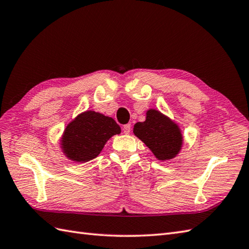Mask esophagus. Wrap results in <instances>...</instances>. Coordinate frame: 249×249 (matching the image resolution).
Here are the masks:
<instances>
[{"mask_svg": "<svg viewBox=\"0 0 249 249\" xmlns=\"http://www.w3.org/2000/svg\"><path fill=\"white\" fill-rule=\"evenodd\" d=\"M131 131V125L130 124H126L123 126V132L125 133V135H129Z\"/></svg>", "mask_w": 249, "mask_h": 249, "instance_id": "1", "label": "esophagus"}]
</instances>
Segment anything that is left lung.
Returning a JSON list of instances; mask_svg holds the SVG:
<instances>
[{
	"label": "left lung",
	"mask_w": 249,
	"mask_h": 249,
	"mask_svg": "<svg viewBox=\"0 0 249 249\" xmlns=\"http://www.w3.org/2000/svg\"><path fill=\"white\" fill-rule=\"evenodd\" d=\"M133 133L160 161L174 159L179 154L183 137L178 124L157 109H148L144 122L133 126Z\"/></svg>",
	"instance_id": "left-lung-1"
}]
</instances>
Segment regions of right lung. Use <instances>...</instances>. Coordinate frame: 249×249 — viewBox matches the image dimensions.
<instances>
[{"mask_svg": "<svg viewBox=\"0 0 249 249\" xmlns=\"http://www.w3.org/2000/svg\"><path fill=\"white\" fill-rule=\"evenodd\" d=\"M119 133L121 127L112 118L87 110L66 126L61 139V148L69 160L88 162L97 158L108 140Z\"/></svg>", "mask_w": 249, "mask_h": 249, "instance_id": "obj_1", "label": "right lung"}]
</instances>
